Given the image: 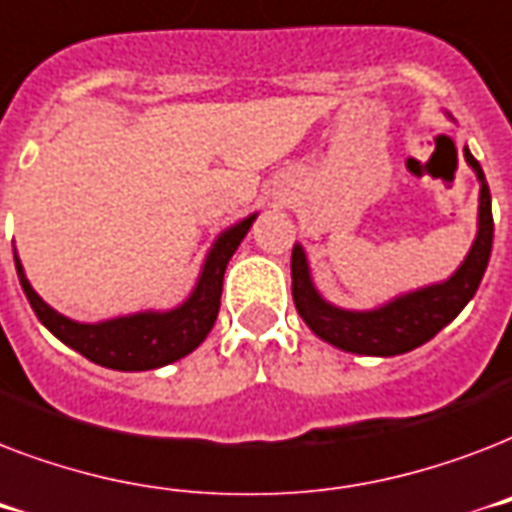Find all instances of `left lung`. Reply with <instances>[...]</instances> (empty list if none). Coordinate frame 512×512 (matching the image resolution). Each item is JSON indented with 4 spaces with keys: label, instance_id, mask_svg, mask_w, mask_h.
Segmentation results:
<instances>
[{
    "label": "left lung",
    "instance_id": "1",
    "mask_svg": "<svg viewBox=\"0 0 512 512\" xmlns=\"http://www.w3.org/2000/svg\"><path fill=\"white\" fill-rule=\"evenodd\" d=\"M465 162L476 172L478 185H481L476 239L470 244L465 260L457 265V271L449 279L390 297L388 303L364 308V311L340 308L321 295L313 281L311 263H308L303 244H295L292 249V297H295L297 313L303 316L313 335L345 353L401 356V353H409V350L433 340L446 324H452L460 316V311L473 300L478 284L484 279L494 239L492 193H489L481 164L470 154L468 146H465Z\"/></svg>",
    "mask_w": 512,
    "mask_h": 512
}]
</instances>
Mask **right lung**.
Returning <instances> with one entry per match:
<instances>
[{
  "label": "right lung",
  "instance_id": "1",
  "mask_svg": "<svg viewBox=\"0 0 512 512\" xmlns=\"http://www.w3.org/2000/svg\"><path fill=\"white\" fill-rule=\"evenodd\" d=\"M255 220L257 212H252L244 220L217 233L212 247L207 249L204 263H201L199 279L183 303H177L175 308H167V311L148 308V311L127 313V316H114V319L103 321H74L55 311L52 305H47L42 297L36 295V289L26 279L18 249H12V255H15L20 287L26 292L36 319L42 321L63 345L74 348L76 353L90 358L92 364L106 366V369L148 372V369H159V366H167L177 358L188 356L207 340V335L215 327L217 311H220L228 260L239 249Z\"/></svg>",
  "mask_w": 512,
  "mask_h": 512
}]
</instances>
